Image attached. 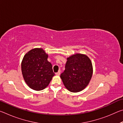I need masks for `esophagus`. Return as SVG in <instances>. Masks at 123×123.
Segmentation results:
<instances>
[{
    "label": "esophagus",
    "instance_id": "1",
    "mask_svg": "<svg viewBox=\"0 0 123 123\" xmlns=\"http://www.w3.org/2000/svg\"><path fill=\"white\" fill-rule=\"evenodd\" d=\"M60 70L58 72L56 73V75H60Z\"/></svg>",
    "mask_w": 123,
    "mask_h": 123
}]
</instances>
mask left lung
<instances>
[{
    "mask_svg": "<svg viewBox=\"0 0 123 123\" xmlns=\"http://www.w3.org/2000/svg\"><path fill=\"white\" fill-rule=\"evenodd\" d=\"M92 74V64L90 59L86 55L77 54L67 58L65 70L60 77L68 90L78 92L88 85Z\"/></svg>",
    "mask_w": 123,
    "mask_h": 123,
    "instance_id": "obj_1",
    "label": "left lung"
}]
</instances>
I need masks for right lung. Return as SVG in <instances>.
<instances>
[{
	"mask_svg": "<svg viewBox=\"0 0 123 123\" xmlns=\"http://www.w3.org/2000/svg\"><path fill=\"white\" fill-rule=\"evenodd\" d=\"M48 57L42 49L35 48L26 54L23 59V76L27 85L34 90L44 89L55 75Z\"/></svg>",
	"mask_w": 123,
	"mask_h": 123,
	"instance_id": "1",
	"label": "right lung"
}]
</instances>
